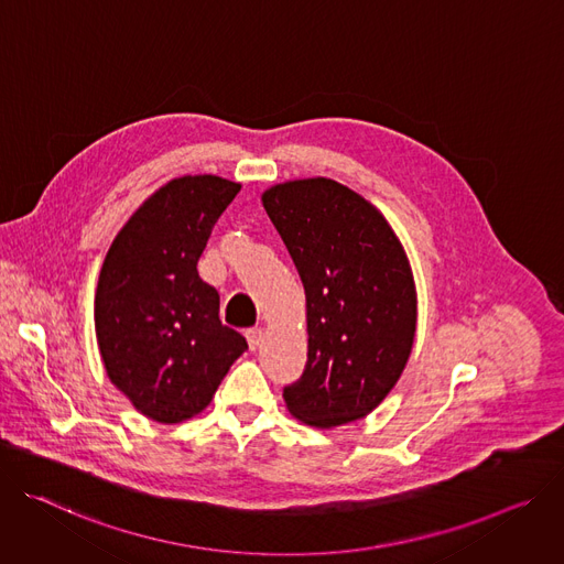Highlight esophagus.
Returning a JSON list of instances; mask_svg holds the SVG:
<instances>
[{
    "label": "esophagus",
    "instance_id": "1",
    "mask_svg": "<svg viewBox=\"0 0 564 564\" xmlns=\"http://www.w3.org/2000/svg\"><path fill=\"white\" fill-rule=\"evenodd\" d=\"M246 340H248V347H250V349H258V347L262 345V340H264V329H262V327L248 329V332H246Z\"/></svg>",
    "mask_w": 564,
    "mask_h": 564
}]
</instances>
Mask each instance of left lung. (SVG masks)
<instances>
[{"label": "left lung", "mask_w": 564, "mask_h": 564, "mask_svg": "<svg viewBox=\"0 0 564 564\" xmlns=\"http://www.w3.org/2000/svg\"><path fill=\"white\" fill-rule=\"evenodd\" d=\"M262 204L306 295V365L284 388L286 408L316 427L362 419L412 351L416 289L405 250L388 219L334 178L278 183Z\"/></svg>", "instance_id": "1"}]
</instances>
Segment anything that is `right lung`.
<instances>
[{"instance_id": "add662e5", "label": "right lung", "mask_w": 564, "mask_h": 564, "mask_svg": "<svg viewBox=\"0 0 564 564\" xmlns=\"http://www.w3.org/2000/svg\"><path fill=\"white\" fill-rule=\"evenodd\" d=\"M241 191L215 174L178 176L143 202L111 241L94 323L109 381L152 421L181 423L213 401L246 338L219 321V293L197 262Z\"/></svg>"}]
</instances>
